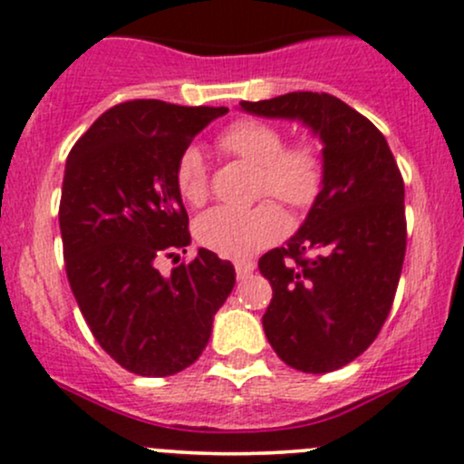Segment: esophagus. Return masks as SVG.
I'll return each instance as SVG.
<instances>
[{
  "mask_svg": "<svg viewBox=\"0 0 464 464\" xmlns=\"http://www.w3.org/2000/svg\"><path fill=\"white\" fill-rule=\"evenodd\" d=\"M234 270H237L238 281H243V278H247L254 270H256V266L250 261H238V263H234Z\"/></svg>",
  "mask_w": 464,
  "mask_h": 464,
  "instance_id": "34e87169",
  "label": "esophagus"
}]
</instances>
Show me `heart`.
Here are the masks:
<instances>
[{"mask_svg":"<svg viewBox=\"0 0 464 464\" xmlns=\"http://www.w3.org/2000/svg\"><path fill=\"white\" fill-rule=\"evenodd\" d=\"M223 150L261 168L258 192L272 194L290 208H307L323 188V159L312 143L285 148V137L276 126L256 119H241L218 137ZM177 190L192 206L206 203L210 194L206 159L198 146L179 154L174 170ZM285 232V217L274 203H261L250 210L214 208L194 223V237L203 247L223 258H250L272 246Z\"/></svg>","mask_w":464,"mask_h":464,"instance_id":"heart-1","label":"heart"}]
</instances>
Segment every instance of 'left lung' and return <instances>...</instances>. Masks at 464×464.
Masks as SVG:
<instances>
[{
	"instance_id": "8db88e82",
	"label": "left lung",
	"mask_w": 464,
	"mask_h": 464,
	"mask_svg": "<svg viewBox=\"0 0 464 464\" xmlns=\"http://www.w3.org/2000/svg\"><path fill=\"white\" fill-rule=\"evenodd\" d=\"M323 143V188L283 247L263 254L272 285L263 330L285 365L325 373L361 356L392 310L405 261V186L381 130L327 92L241 102Z\"/></svg>"
}]
</instances>
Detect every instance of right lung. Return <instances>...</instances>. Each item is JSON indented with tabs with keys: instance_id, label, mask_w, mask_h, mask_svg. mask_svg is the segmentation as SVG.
<instances>
[{
	"instance_id": "obj_1",
	"label": "right lung",
	"mask_w": 464,
	"mask_h": 464,
	"mask_svg": "<svg viewBox=\"0 0 464 464\" xmlns=\"http://www.w3.org/2000/svg\"><path fill=\"white\" fill-rule=\"evenodd\" d=\"M226 112L134 99L103 112L68 154L59 203L68 283L99 345L139 376L190 367L237 281L206 247L168 276L157 270L190 246L179 154Z\"/></svg>"
}]
</instances>
